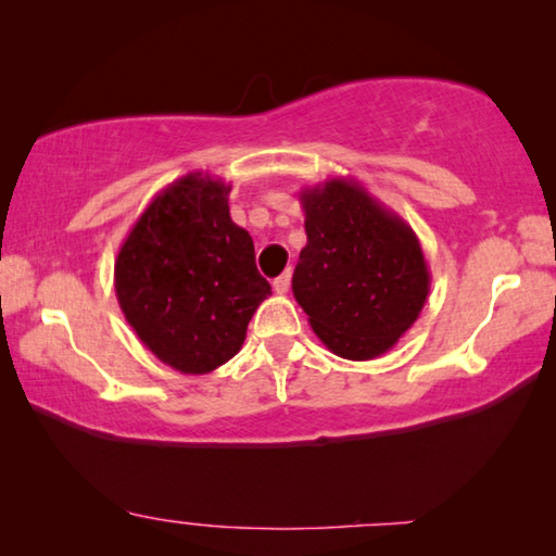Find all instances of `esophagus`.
<instances>
[{"label": "esophagus", "instance_id": "obj_1", "mask_svg": "<svg viewBox=\"0 0 556 556\" xmlns=\"http://www.w3.org/2000/svg\"><path fill=\"white\" fill-rule=\"evenodd\" d=\"M271 285H275V291H277V294H287L289 287H291V271L287 269L285 275H279L275 281H271Z\"/></svg>", "mask_w": 556, "mask_h": 556}]
</instances>
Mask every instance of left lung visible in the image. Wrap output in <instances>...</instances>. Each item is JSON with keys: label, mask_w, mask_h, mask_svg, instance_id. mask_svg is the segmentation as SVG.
Here are the masks:
<instances>
[{"label": "left lung", "mask_w": 556, "mask_h": 556, "mask_svg": "<svg viewBox=\"0 0 556 556\" xmlns=\"http://www.w3.org/2000/svg\"><path fill=\"white\" fill-rule=\"evenodd\" d=\"M306 248L291 291L314 333L345 361L388 353L427 304L431 275L419 238L355 178L299 193Z\"/></svg>", "instance_id": "1"}]
</instances>
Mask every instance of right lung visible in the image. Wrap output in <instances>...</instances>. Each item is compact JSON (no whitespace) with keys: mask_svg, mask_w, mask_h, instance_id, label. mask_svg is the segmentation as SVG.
Masks as SVG:
<instances>
[{"mask_svg":"<svg viewBox=\"0 0 556 556\" xmlns=\"http://www.w3.org/2000/svg\"><path fill=\"white\" fill-rule=\"evenodd\" d=\"M230 184L186 174L156 193L115 260V294L149 351L184 375H205L240 351L271 294L250 232L230 218Z\"/></svg>","mask_w":556,"mask_h":556,"instance_id":"add662e5","label":"right lung"}]
</instances>
